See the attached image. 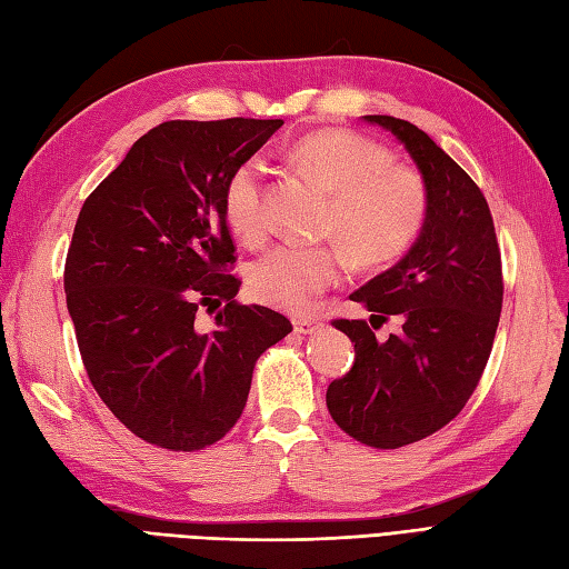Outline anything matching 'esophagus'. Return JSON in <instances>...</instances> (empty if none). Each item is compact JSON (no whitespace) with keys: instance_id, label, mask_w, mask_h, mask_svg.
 I'll use <instances>...</instances> for the list:
<instances>
[{"instance_id":"esophagus-1","label":"esophagus","mask_w":569,"mask_h":569,"mask_svg":"<svg viewBox=\"0 0 569 569\" xmlns=\"http://www.w3.org/2000/svg\"><path fill=\"white\" fill-rule=\"evenodd\" d=\"M323 326V321L321 319H313V317H299V319H295V331L297 333H317L319 328Z\"/></svg>"}]
</instances>
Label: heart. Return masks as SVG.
Here are the masks:
<instances>
[{
	"instance_id": "1",
	"label": "heart",
	"mask_w": 569,
	"mask_h": 569,
	"mask_svg": "<svg viewBox=\"0 0 569 569\" xmlns=\"http://www.w3.org/2000/svg\"><path fill=\"white\" fill-rule=\"evenodd\" d=\"M295 158L331 194L323 233L362 268L395 262L419 238L428 211L426 184L419 172L391 166L385 146L331 129L301 138ZM223 217L248 246L268 236L262 160L250 158L233 170L223 189ZM343 268L338 246L284 243L250 264L248 289L262 305L301 313L340 280Z\"/></svg>"
}]
</instances>
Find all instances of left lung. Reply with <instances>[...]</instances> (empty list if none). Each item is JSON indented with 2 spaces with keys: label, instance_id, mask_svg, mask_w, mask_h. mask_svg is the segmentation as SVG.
<instances>
[{
  "label": "left lung",
  "instance_id": "left-lung-1",
  "mask_svg": "<svg viewBox=\"0 0 569 569\" xmlns=\"http://www.w3.org/2000/svg\"><path fill=\"white\" fill-rule=\"evenodd\" d=\"M362 119L407 148L428 211L407 256L350 295L370 322L401 312L400 336L377 341L368 321H333L356 362L328 385L326 407L348 436L391 450L436 433L472 397L499 326L501 256L485 194L431 136L395 117Z\"/></svg>",
  "mask_w": 569,
  "mask_h": 569
}]
</instances>
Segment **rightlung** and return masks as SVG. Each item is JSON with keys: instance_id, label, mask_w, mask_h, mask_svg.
Returning a JSON list of instances; mask_svg holds the SVG:
<instances>
[{"instance_id": "1", "label": "right lung", "mask_w": 569, "mask_h": 569, "mask_svg": "<svg viewBox=\"0 0 569 569\" xmlns=\"http://www.w3.org/2000/svg\"><path fill=\"white\" fill-rule=\"evenodd\" d=\"M282 119L166 121L84 199L66 260L84 370L148 443L192 452L241 419L252 368L292 323L236 301L223 189ZM214 313L201 332L196 309Z\"/></svg>"}]
</instances>
